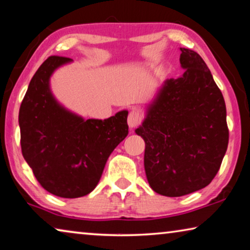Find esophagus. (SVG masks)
<instances>
[{
	"label": "esophagus",
	"instance_id": "34e87169",
	"mask_svg": "<svg viewBox=\"0 0 250 250\" xmlns=\"http://www.w3.org/2000/svg\"><path fill=\"white\" fill-rule=\"evenodd\" d=\"M141 121H143V113H141V110L139 107H132V110L130 111L128 115V125L130 128H135L138 126Z\"/></svg>",
	"mask_w": 250,
	"mask_h": 250
}]
</instances>
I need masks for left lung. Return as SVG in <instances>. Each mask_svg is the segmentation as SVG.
Listing matches in <instances>:
<instances>
[{
    "label": "left lung",
    "instance_id": "left-lung-1",
    "mask_svg": "<svg viewBox=\"0 0 250 250\" xmlns=\"http://www.w3.org/2000/svg\"><path fill=\"white\" fill-rule=\"evenodd\" d=\"M181 51L184 74L165 82L136 130L146 143L148 183L156 193L169 197L210 184L229 143L220 88L199 54L186 48Z\"/></svg>",
    "mask_w": 250,
    "mask_h": 250
}]
</instances>
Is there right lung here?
<instances>
[{
  "label": "right lung",
  "mask_w": 250,
  "mask_h": 250,
  "mask_svg": "<svg viewBox=\"0 0 250 250\" xmlns=\"http://www.w3.org/2000/svg\"><path fill=\"white\" fill-rule=\"evenodd\" d=\"M68 57L50 56L39 67L19 111L22 155L39 184L51 194L75 199L98 185L114 148L128 136V112L105 120L68 112L56 102L49 77Z\"/></svg>",
  "instance_id": "1"
}]
</instances>
